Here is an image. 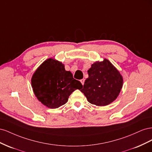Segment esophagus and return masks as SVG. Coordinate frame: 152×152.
Returning <instances> with one entry per match:
<instances>
[{"label":"esophagus","instance_id":"34e87169","mask_svg":"<svg viewBox=\"0 0 152 152\" xmlns=\"http://www.w3.org/2000/svg\"><path fill=\"white\" fill-rule=\"evenodd\" d=\"M84 81H85V79H82L80 80V82H81L82 85L84 84Z\"/></svg>","mask_w":152,"mask_h":152}]
</instances>
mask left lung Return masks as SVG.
<instances>
[{"label":"left lung","mask_w":152,"mask_h":152,"mask_svg":"<svg viewBox=\"0 0 152 152\" xmlns=\"http://www.w3.org/2000/svg\"><path fill=\"white\" fill-rule=\"evenodd\" d=\"M89 77L80 89L88 102L103 107L115 100L122 88L123 77L107 59L96 61L87 70Z\"/></svg>","instance_id":"left-lung-1"}]
</instances>
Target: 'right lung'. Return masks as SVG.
<instances>
[{"label": "right lung", "mask_w": 152, "mask_h": 152, "mask_svg": "<svg viewBox=\"0 0 152 152\" xmlns=\"http://www.w3.org/2000/svg\"><path fill=\"white\" fill-rule=\"evenodd\" d=\"M31 84L39 102L50 108H57L65 104L70 95L80 89V82L73 78L70 71L56 59L49 58L37 68L32 75Z\"/></svg>", "instance_id": "obj_1"}]
</instances>
